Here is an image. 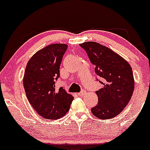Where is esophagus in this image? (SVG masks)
I'll return each mask as SVG.
<instances>
[{"mask_svg":"<svg viewBox=\"0 0 150 150\" xmlns=\"http://www.w3.org/2000/svg\"><path fill=\"white\" fill-rule=\"evenodd\" d=\"M85 94H86V91H85V90H82L81 92L79 93L78 95H79V96H83Z\"/></svg>","mask_w":150,"mask_h":150,"instance_id":"34e87169","label":"esophagus"}]
</instances>
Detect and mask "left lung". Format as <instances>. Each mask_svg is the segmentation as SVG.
I'll use <instances>...</instances> for the list:
<instances>
[{"label":"left lung","mask_w":150,"mask_h":150,"mask_svg":"<svg viewBox=\"0 0 150 150\" xmlns=\"http://www.w3.org/2000/svg\"><path fill=\"white\" fill-rule=\"evenodd\" d=\"M86 51L103 87L96 91L98 104L91 113L101 120L115 117L127 105L134 88L132 69L122 56L94 41L80 44Z\"/></svg>","instance_id":"obj_1"}]
</instances>
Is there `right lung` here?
<instances>
[{
	"label": "right lung",
	"mask_w": 150,
	"mask_h": 150,
	"mask_svg": "<svg viewBox=\"0 0 150 150\" xmlns=\"http://www.w3.org/2000/svg\"><path fill=\"white\" fill-rule=\"evenodd\" d=\"M68 48L64 43L49 45L37 51L25 67L23 86L27 99L40 116L58 120L65 115L73 101L72 95L62 87L56 89L60 65Z\"/></svg>",
	"instance_id": "1"
}]
</instances>
